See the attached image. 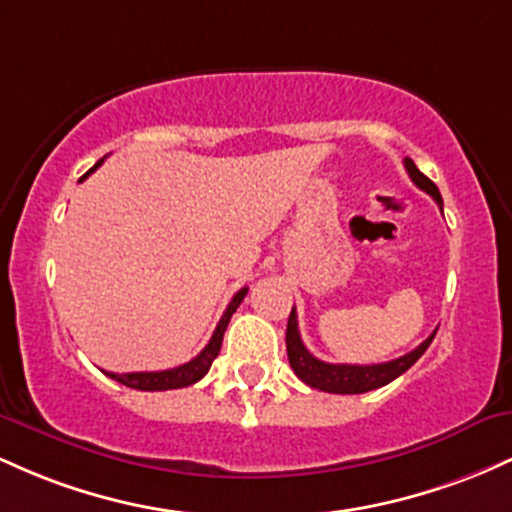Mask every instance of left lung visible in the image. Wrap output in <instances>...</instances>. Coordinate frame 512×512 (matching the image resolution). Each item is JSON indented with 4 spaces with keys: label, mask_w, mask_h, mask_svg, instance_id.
<instances>
[{
    "label": "left lung",
    "mask_w": 512,
    "mask_h": 512,
    "mask_svg": "<svg viewBox=\"0 0 512 512\" xmlns=\"http://www.w3.org/2000/svg\"><path fill=\"white\" fill-rule=\"evenodd\" d=\"M406 171H409L411 181L416 183L421 191H426L435 203L440 205L442 210V195L433 181L428 179L426 174L418 171V166L413 164V159H404ZM435 329L426 341L418 348H413L411 353L401 355V358L389 360V363H377V365H333L324 363V360L314 358L307 348H304L300 329H297V312L292 307L290 319H287V331H285V346H287V360H290V367L295 370V375L300 377L304 384H309L312 389H321V392L329 394H363L372 392V389H380L384 384L396 380L399 375H404L409 367L426 353L430 343H433Z\"/></svg>",
    "instance_id": "8db88e82"
}]
</instances>
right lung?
Segmentation results:
<instances>
[{
	"label": "right lung",
	"instance_id": "add662e5",
	"mask_svg": "<svg viewBox=\"0 0 512 512\" xmlns=\"http://www.w3.org/2000/svg\"><path fill=\"white\" fill-rule=\"evenodd\" d=\"M101 164H103V159H99V162L94 164V169L86 171V174L79 181H84L86 176H89L91 171L99 169ZM246 292H249V290H246V287H241L237 295L232 297V302L227 304L225 314H222L220 324H217L215 333H212L210 343L203 350H200V353L195 355L193 360H188V363H183L179 367H171V370H162V372H123V375H116V372H106V375L111 377V380L125 384V387L140 389V392H166V389L191 387V384L203 380V377L208 375L212 360H215L217 353H220L222 336H225L229 319H232V314L237 312V307L241 304V300L246 297Z\"/></svg>",
	"mask_w": 512,
	"mask_h": 512
}]
</instances>
